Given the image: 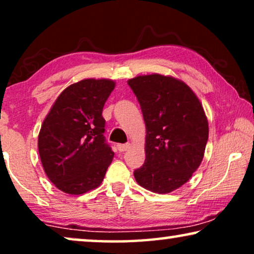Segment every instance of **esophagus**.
<instances>
[{
	"label": "esophagus",
	"mask_w": 254,
	"mask_h": 254,
	"mask_svg": "<svg viewBox=\"0 0 254 254\" xmlns=\"http://www.w3.org/2000/svg\"><path fill=\"white\" fill-rule=\"evenodd\" d=\"M130 147V144L129 143H125V144H118L117 145V148H118V150H119L120 152H124V151H126L128 148Z\"/></svg>",
	"instance_id": "obj_1"
}]
</instances>
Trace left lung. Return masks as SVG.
<instances>
[{
  "instance_id": "obj_1",
  "label": "left lung",
  "mask_w": 254,
  "mask_h": 254,
  "mask_svg": "<svg viewBox=\"0 0 254 254\" xmlns=\"http://www.w3.org/2000/svg\"><path fill=\"white\" fill-rule=\"evenodd\" d=\"M145 123V161L134 177L138 185L165 194L190 180L202 162L209 127L193 90L172 76L128 79Z\"/></svg>"
}]
</instances>
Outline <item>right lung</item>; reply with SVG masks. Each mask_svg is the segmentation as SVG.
<instances>
[{"mask_svg":"<svg viewBox=\"0 0 254 254\" xmlns=\"http://www.w3.org/2000/svg\"><path fill=\"white\" fill-rule=\"evenodd\" d=\"M114 88L112 79H82L59 95L45 118L38 150L45 173L62 192L79 195L102 184L114 156L102 113Z\"/></svg>","mask_w":254,"mask_h":254,"instance_id":"right-lung-1","label":"right lung"}]
</instances>
